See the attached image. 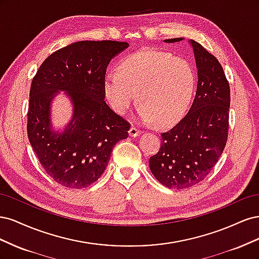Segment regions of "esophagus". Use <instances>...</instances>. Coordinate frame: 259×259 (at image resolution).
Returning a JSON list of instances; mask_svg holds the SVG:
<instances>
[{"label": "esophagus", "instance_id": "esophagus-1", "mask_svg": "<svg viewBox=\"0 0 259 259\" xmlns=\"http://www.w3.org/2000/svg\"><path fill=\"white\" fill-rule=\"evenodd\" d=\"M128 133H130V136H132V137H137L140 135V131L138 128H136L135 126H132Z\"/></svg>", "mask_w": 259, "mask_h": 259}]
</instances>
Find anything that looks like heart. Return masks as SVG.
Masks as SVG:
<instances>
[{"label":"heart","mask_w":259,"mask_h":259,"mask_svg":"<svg viewBox=\"0 0 259 259\" xmlns=\"http://www.w3.org/2000/svg\"><path fill=\"white\" fill-rule=\"evenodd\" d=\"M194 90V74L183 59L146 50L132 55L120 66V72L106 76L105 93L113 110L124 114L136 103L139 119L167 126L184 114Z\"/></svg>","instance_id":"obj_1"}]
</instances>
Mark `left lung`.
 Wrapping results in <instances>:
<instances>
[{"instance_id":"8db88e82","label":"left lung","mask_w":259,"mask_h":259,"mask_svg":"<svg viewBox=\"0 0 259 259\" xmlns=\"http://www.w3.org/2000/svg\"><path fill=\"white\" fill-rule=\"evenodd\" d=\"M190 44L198 68L194 100L186 116L162 133L160 150L149 160L153 176L173 189L197 185L209 174L223 154L229 131L230 86L224 69L200 43L190 40Z\"/></svg>"}]
</instances>
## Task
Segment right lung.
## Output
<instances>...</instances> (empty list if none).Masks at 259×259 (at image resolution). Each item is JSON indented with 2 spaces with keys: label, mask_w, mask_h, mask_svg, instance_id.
I'll use <instances>...</instances> for the list:
<instances>
[{
  "label": "right lung",
  "mask_w": 259,
  "mask_h": 259,
  "mask_svg": "<svg viewBox=\"0 0 259 259\" xmlns=\"http://www.w3.org/2000/svg\"><path fill=\"white\" fill-rule=\"evenodd\" d=\"M126 42L80 41L46 58L30 88L27 132L38 162L55 182L86 188L103 175L113 147L127 138L131 123L106 104L105 76ZM58 90L72 98L75 112L64 133L51 131L50 101Z\"/></svg>",
  "instance_id": "right-lung-1"
}]
</instances>
